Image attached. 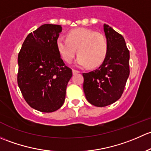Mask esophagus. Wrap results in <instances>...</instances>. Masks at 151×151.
<instances>
[{
	"mask_svg": "<svg viewBox=\"0 0 151 151\" xmlns=\"http://www.w3.org/2000/svg\"><path fill=\"white\" fill-rule=\"evenodd\" d=\"M79 73H80V71L77 70H75V69L73 70V75H76V74Z\"/></svg>",
	"mask_w": 151,
	"mask_h": 151,
	"instance_id": "obj_1",
	"label": "esophagus"
}]
</instances>
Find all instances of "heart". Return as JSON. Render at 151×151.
<instances>
[{
  "mask_svg": "<svg viewBox=\"0 0 151 151\" xmlns=\"http://www.w3.org/2000/svg\"><path fill=\"white\" fill-rule=\"evenodd\" d=\"M67 38L58 37L56 41L57 49L64 61L70 63L76 54L78 65H88L94 68L100 65L107 56L108 43L102 33L86 27L71 29L67 33Z\"/></svg>",
  "mask_w": 151,
  "mask_h": 151,
  "instance_id": "obj_1",
  "label": "heart"
}]
</instances>
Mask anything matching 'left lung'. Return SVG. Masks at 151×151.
I'll use <instances>...</instances> for the list:
<instances>
[{
    "label": "left lung",
    "mask_w": 151,
    "mask_h": 151,
    "mask_svg": "<svg viewBox=\"0 0 151 151\" xmlns=\"http://www.w3.org/2000/svg\"><path fill=\"white\" fill-rule=\"evenodd\" d=\"M104 32L108 50L97 69L83 73V91L91 105L105 107L120 99L129 76V51L124 37L108 24Z\"/></svg>",
    "instance_id": "left-lung-1"
}]
</instances>
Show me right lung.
Instances as JSON below:
<instances>
[{
    "mask_svg": "<svg viewBox=\"0 0 151 151\" xmlns=\"http://www.w3.org/2000/svg\"><path fill=\"white\" fill-rule=\"evenodd\" d=\"M61 31L58 24H43L27 35L18 54L17 83L22 94L31 108L43 113L61 108L73 75L57 49Z\"/></svg>",
    "mask_w": 151,
    "mask_h": 151,
    "instance_id": "right-lung-1",
    "label": "right lung"
}]
</instances>
